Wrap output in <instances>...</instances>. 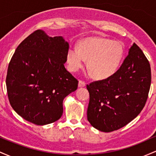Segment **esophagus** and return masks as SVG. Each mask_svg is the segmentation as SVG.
<instances>
[{"instance_id":"1","label":"esophagus","mask_w":156,"mask_h":156,"mask_svg":"<svg viewBox=\"0 0 156 156\" xmlns=\"http://www.w3.org/2000/svg\"><path fill=\"white\" fill-rule=\"evenodd\" d=\"M86 86V83L83 81V80H80L79 82H78V87H83Z\"/></svg>"}]
</instances>
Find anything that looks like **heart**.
<instances>
[{
  "label": "heart",
  "instance_id": "heart-1",
  "mask_svg": "<svg viewBox=\"0 0 156 156\" xmlns=\"http://www.w3.org/2000/svg\"><path fill=\"white\" fill-rule=\"evenodd\" d=\"M124 54L122 45L112 39L89 37L82 39L78 48L71 47L67 53L69 68L73 72L83 67L88 60V69L97 79L112 76L120 65Z\"/></svg>",
  "mask_w": 156,
  "mask_h": 156
}]
</instances>
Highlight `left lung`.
<instances>
[{"instance_id": "left-lung-1", "label": "left lung", "mask_w": 156, "mask_h": 156, "mask_svg": "<svg viewBox=\"0 0 156 156\" xmlns=\"http://www.w3.org/2000/svg\"><path fill=\"white\" fill-rule=\"evenodd\" d=\"M150 83L149 61L134 43L117 72L87 85L89 92L87 119L103 132L122 128L144 107Z\"/></svg>"}]
</instances>
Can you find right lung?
<instances>
[{"instance_id":"add662e5","label":"right lung","mask_w":156,"mask_h":156,"mask_svg":"<svg viewBox=\"0 0 156 156\" xmlns=\"http://www.w3.org/2000/svg\"><path fill=\"white\" fill-rule=\"evenodd\" d=\"M69 43L37 30L19 44L9 64L6 89L12 108L34 125L59 119L63 100L78 80L64 67Z\"/></svg>"}]
</instances>
